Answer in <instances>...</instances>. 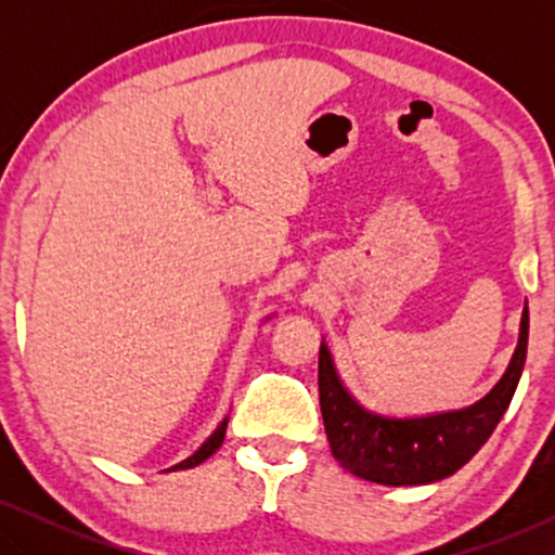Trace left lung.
Here are the masks:
<instances>
[{"instance_id":"1","label":"left lung","mask_w":555,"mask_h":555,"mask_svg":"<svg viewBox=\"0 0 555 555\" xmlns=\"http://www.w3.org/2000/svg\"><path fill=\"white\" fill-rule=\"evenodd\" d=\"M526 353L528 302L522 308L520 338L511 366L488 397L460 412L420 416V420H391V416L366 412L344 389L333 369L328 348L321 344L318 393H321V414L333 457L356 477L391 485V488L444 480L462 465H467L495 431L518 389Z\"/></svg>"}]
</instances>
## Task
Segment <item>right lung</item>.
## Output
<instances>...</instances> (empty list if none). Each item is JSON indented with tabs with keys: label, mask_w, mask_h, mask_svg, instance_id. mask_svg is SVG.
Instances as JSON below:
<instances>
[{
	"label": "right lung",
	"mask_w": 555,
	"mask_h": 555,
	"mask_svg": "<svg viewBox=\"0 0 555 555\" xmlns=\"http://www.w3.org/2000/svg\"><path fill=\"white\" fill-rule=\"evenodd\" d=\"M227 422H230V416H224L222 420V424H219V427L215 429V435H211L207 442H204L199 450H196L192 457H186L184 462H179V465H173L171 469H189V467H196V465H202L204 460L207 457H211V454H215L219 447H222V442H224V431H227Z\"/></svg>",
	"instance_id": "add662e5"
}]
</instances>
